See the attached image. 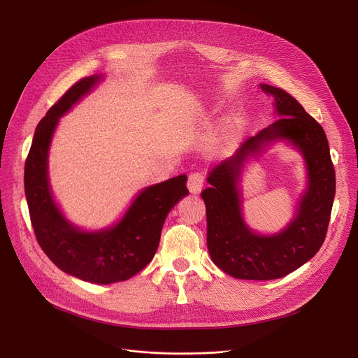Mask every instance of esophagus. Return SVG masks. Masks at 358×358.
<instances>
[{
  "label": "esophagus",
  "mask_w": 358,
  "mask_h": 358,
  "mask_svg": "<svg viewBox=\"0 0 358 358\" xmlns=\"http://www.w3.org/2000/svg\"><path fill=\"white\" fill-rule=\"evenodd\" d=\"M189 192L192 194H199L203 189V176L199 173H194L189 177Z\"/></svg>",
  "instance_id": "esophagus-1"
}]
</instances>
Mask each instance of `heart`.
Instances as JSON below:
<instances>
[{
    "label": "heart",
    "instance_id": "b5f03b06",
    "mask_svg": "<svg viewBox=\"0 0 358 358\" xmlns=\"http://www.w3.org/2000/svg\"><path fill=\"white\" fill-rule=\"evenodd\" d=\"M238 145V130L232 120H224L215 141V150L220 155H229Z\"/></svg>",
    "mask_w": 358,
    "mask_h": 358
}]
</instances>
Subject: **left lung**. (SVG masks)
<instances>
[{
  "label": "left lung",
  "instance_id": "1",
  "mask_svg": "<svg viewBox=\"0 0 358 358\" xmlns=\"http://www.w3.org/2000/svg\"><path fill=\"white\" fill-rule=\"evenodd\" d=\"M259 88L273 99L278 120L215 166L208 177L210 187L201 193L210 258L222 271L242 280L281 278L308 262L325 241L335 197V171L322 126L285 90L268 84ZM277 141L303 155L307 185L287 227L274 234H259L243 217L241 178L249 161Z\"/></svg>",
  "mask_w": 358,
  "mask_h": 358
}]
</instances>
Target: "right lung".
<instances>
[{
  "mask_svg": "<svg viewBox=\"0 0 358 358\" xmlns=\"http://www.w3.org/2000/svg\"><path fill=\"white\" fill-rule=\"evenodd\" d=\"M103 80V73H94L72 85L37 124L24 166V193L37 242L53 264L88 283L111 285L152 261L168 213L189 190L185 174L148 185L119 220L101 229L80 228L65 216L52 193L49 149L59 119Z\"/></svg>",
  "mask_w": 358,
  "mask_h": 358,
  "instance_id": "right-lung-1",
  "label": "right lung"
}]
</instances>
